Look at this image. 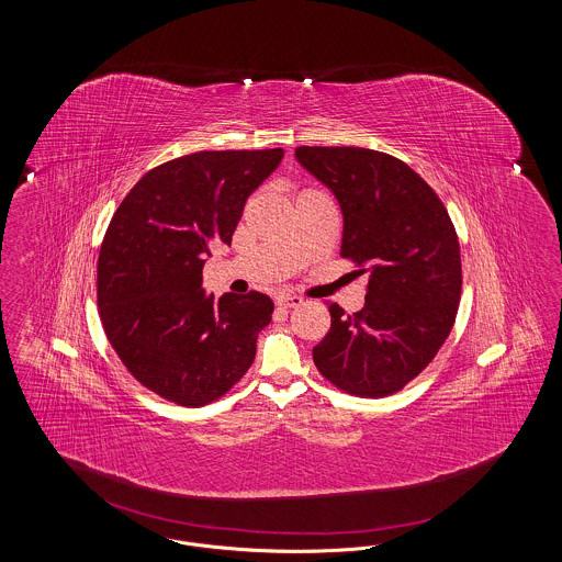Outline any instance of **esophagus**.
I'll list each match as a JSON object with an SVG mask.
<instances>
[{
    "mask_svg": "<svg viewBox=\"0 0 562 562\" xmlns=\"http://www.w3.org/2000/svg\"><path fill=\"white\" fill-rule=\"evenodd\" d=\"M303 303V299L299 294H280L276 296V305L278 307H284V310H291V307H299Z\"/></svg>",
    "mask_w": 562,
    "mask_h": 562,
    "instance_id": "obj_1",
    "label": "esophagus"
}]
</instances>
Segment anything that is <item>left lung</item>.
Listing matches in <instances>:
<instances>
[{"mask_svg":"<svg viewBox=\"0 0 562 562\" xmlns=\"http://www.w3.org/2000/svg\"><path fill=\"white\" fill-rule=\"evenodd\" d=\"M299 164L335 193L341 257L369 273L367 303L328 305L330 330L314 364L335 387L383 398L422 373L453 328L461 257L436 191L404 161L364 147H296Z\"/></svg>","mask_w":562,"mask_h":562,"instance_id":"1","label":"left lung"}]
</instances>
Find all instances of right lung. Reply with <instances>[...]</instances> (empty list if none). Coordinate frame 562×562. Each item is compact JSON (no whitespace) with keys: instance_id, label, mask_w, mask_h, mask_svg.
<instances>
[{"instance_id":"1","label":"right lung","mask_w":562,"mask_h":562,"mask_svg":"<svg viewBox=\"0 0 562 562\" xmlns=\"http://www.w3.org/2000/svg\"><path fill=\"white\" fill-rule=\"evenodd\" d=\"M284 149L198 151L140 177L109 223L97 301L109 344L134 379L161 398L204 406L250 369L268 326V294L202 289L211 248L232 244L248 195Z\"/></svg>"}]
</instances>
